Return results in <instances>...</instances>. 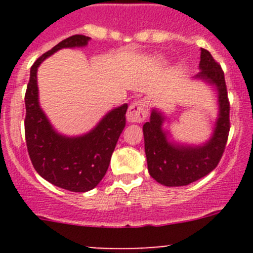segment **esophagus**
<instances>
[{
  "label": "esophagus",
  "mask_w": 253,
  "mask_h": 253,
  "mask_svg": "<svg viewBox=\"0 0 253 253\" xmlns=\"http://www.w3.org/2000/svg\"><path fill=\"white\" fill-rule=\"evenodd\" d=\"M148 116V103L144 99L141 100H136L127 111V120L129 122H136V124H141L144 121Z\"/></svg>",
  "instance_id": "esophagus-1"
}]
</instances>
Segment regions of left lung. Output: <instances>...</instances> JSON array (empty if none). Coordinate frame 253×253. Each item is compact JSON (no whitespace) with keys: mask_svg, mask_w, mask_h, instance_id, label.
Returning <instances> with one entry per match:
<instances>
[{"mask_svg":"<svg viewBox=\"0 0 253 253\" xmlns=\"http://www.w3.org/2000/svg\"><path fill=\"white\" fill-rule=\"evenodd\" d=\"M201 72L196 77L216 86L219 98V119L215 129L202 147H183L167 141L162 125L164 116L153 110L150 120L143 125L144 149L149 174L165 186H186L213 171L220 162L230 131V103L225 77L220 65L208 50H201Z\"/></svg>","mask_w":253,"mask_h":253,"instance_id":"8db88e82","label":"left lung"}]
</instances>
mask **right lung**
<instances>
[{
    "mask_svg": "<svg viewBox=\"0 0 253 253\" xmlns=\"http://www.w3.org/2000/svg\"><path fill=\"white\" fill-rule=\"evenodd\" d=\"M88 40L85 35H72L42 53L30 68L24 98L25 142L33 167L48 182L72 192H86L105 176L120 134L126 126L127 104L109 112L84 136H61L51 127L39 106L37 71L45 58L60 48L85 46Z\"/></svg>",
    "mask_w": 253,
    "mask_h": 253,
    "instance_id": "right-lung-1",
    "label": "right lung"
}]
</instances>
